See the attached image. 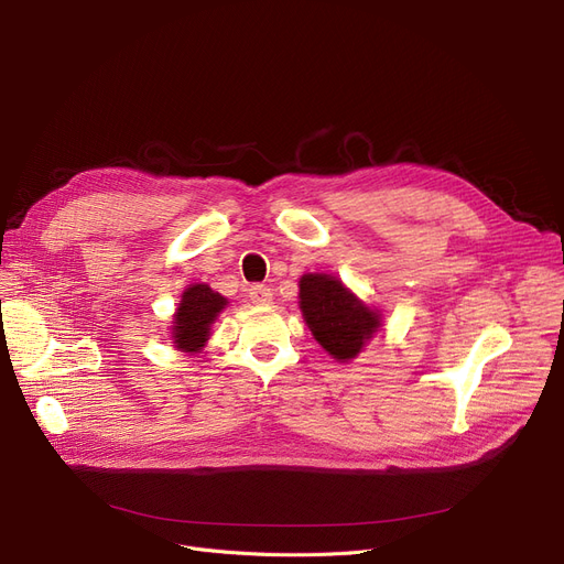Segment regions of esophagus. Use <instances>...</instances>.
<instances>
[{
	"label": "esophagus",
	"mask_w": 564,
	"mask_h": 564,
	"mask_svg": "<svg viewBox=\"0 0 564 564\" xmlns=\"http://www.w3.org/2000/svg\"><path fill=\"white\" fill-rule=\"evenodd\" d=\"M249 300L258 306H267L272 302V288H267L262 283H256L249 288Z\"/></svg>",
	"instance_id": "obj_1"
}]
</instances>
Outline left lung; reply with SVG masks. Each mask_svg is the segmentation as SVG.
I'll return each instance as SVG.
<instances>
[{
    "instance_id": "left-lung-1",
    "label": "left lung",
    "mask_w": 564,
    "mask_h": 564,
    "mask_svg": "<svg viewBox=\"0 0 564 564\" xmlns=\"http://www.w3.org/2000/svg\"><path fill=\"white\" fill-rule=\"evenodd\" d=\"M300 300V308L315 340L338 361L357 357L379 327V315L354 297L336 276H302Z\"/></svg>"
}]
</instances>
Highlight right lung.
Instances as JSON below:
<instances>
[{
  "instance_id": "add662e5",
  "label": "right lung",
  "mask_w": 564,
  "mask_h": 564,
  "mask_svg": "<svg viewBox=\"0 0 564 564\" xmlns=\"http://www.w3.org/2000/svg\"><path fill=\"white\" fill-rule=\"evenodd\" d=\"M226 297L205 283L192 285L185 290L183 302L173 315V343L177 349L198 351L207 336H210V324L226 306Z\"/></svg>"
}]
</instances>
